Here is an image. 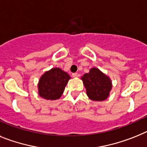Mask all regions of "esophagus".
Segmentation results:
<instances>
[{
  "instance_id": "obj_1",
  "label": "esophagus",
  "mask_w": 147,
  "mask_h": 147,
  "mask_svg": "<svg viewBox=\"0 0 147 147\" xmlns=\"http://www.w3.org/2000/svg\"><path fill=\"white\" fill-rule=\"evenodd\" d=\"M71 76L73 78H77L78 76V73H72Z\"/></svg>"
}]
</instances>
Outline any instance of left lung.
<instances>
[{
	"label": "left lung",
	"instance_id": "8db88e82",
	"mask_svg": "<svg viewBox=\"0 0 147 147\" xmlns=\"http://www.w3.org/2000/svg\"><path fill=\"white\" fill-rule=\"evenodd\" d=\"M81 80L87 90V96L91 100L102 102L109 96L112 89L111 81L97 68L90 69V72L81 77Z\"/></svg>",
	"mask_w": 147,
	"mask_h": 147
}]
</instances>
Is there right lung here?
<instances>
[{"label":"right lung","instance_id":"obj_1","mask_svg":"<svg viewBox=\"0 0 147 147\" xmlns=\"http://www.w3.org/2000/svg\"><path fill=\"white\" fill-rule=\"evenodd\" d=\"M71 78L60 68H53L45 71L39 78L38 92L42 98L57 100L61 97L68 81Z\"/></svg>","mask_w":147,"mask_h":147}]
</instances>
